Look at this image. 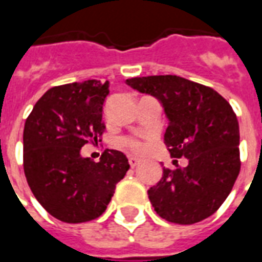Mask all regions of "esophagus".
Returning a JSON list of instances; mask_svg holds the SVG:
<instances>
[{
	"instance_id": "esophagus-1",
	"label": "esophagus",
	"mask_w": 262,
	"mask_h": 262,
	"mask_svg": "<svg viewBox=\"0 0 262 262\" xmlns=\"http://www.w3.org/2000/svg\"><path fill=\"white\" fill-rule=\"evenodd\" d=\"M129 164H130L132 168H136L137 165L140 164V160L136 159V157H129Z\"/></svg>"
}]
</instances>
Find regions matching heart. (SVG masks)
Here are the masks:
<instances>
[{"label": "heart", "instance_id": "obj_1", "mask_svg": "<svg viewBox=\"0 0 262 262\" xmlns=\"http://www.w3.org/2000/svg\"><path fill=\"white\" fill-rule=\"evenodd\" d=\"M119 144L122 147L130 148L132 151H136V153H140L144 148V144H143L142 140L135 139V137H123V139L119 140Z\"/></svg>", "mask_w": 262, "mask_h": 262}]
</instances>
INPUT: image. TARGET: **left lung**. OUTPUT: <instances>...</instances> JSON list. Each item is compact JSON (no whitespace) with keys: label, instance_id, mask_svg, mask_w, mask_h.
Wrapping results in <instances>:
<instances>
[{"label":"left lung","instance_id":"1","mask_svg":"<svg viewBox=\"0 0 262 262\" xmlns=\"http://www.w3.org/2000/svg\"><path fill=\"white\" fill-rule=\"evenodd\" d=\"M142 94L157 98L168 126L164 143L172 159L187 167L163 168L148 199L163 219L193 225L213 214L229 196L240 172V132L230 103L210 86L178 75L126 80Z\"/></svg>","mask_w":262,"mask_h":262}]
</instances>
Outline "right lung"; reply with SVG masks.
Here are the masks:
<instances>
[{
  "mask_svg": "<svg viewBox=\"0 0 262 262\" xmlns=\"http://www.w3.org/2000/svg\"><path fill=\"white\" fill-rule=\"evenodd\" d=\"M108 94V81L53 86L25 122L26 181L37 202L66 223L99 217L130 167L118 150H105L98 163L81 156V147L97 143L105 130L102 109Z\"/></svg>",
  "mask_w": 262,
  "mask_h": 262,
  "instance_id": "obj_1",
  "label": "right lung"
}]
</instances>
